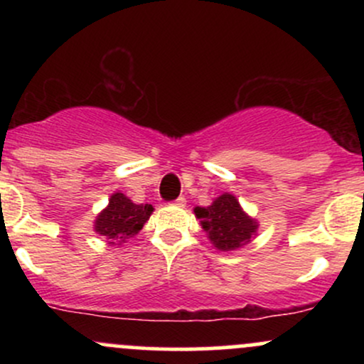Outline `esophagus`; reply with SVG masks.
Returning a JSON list of instances; mask_svg holds the SVG:
<instances>
[{
  "label": "esophagus",
  "instance_id": "1",
  "mask_svg": "<svg viewBox=\"0 0 364 364\" xmlns=\"http://www.w3.org/2000/svg\"><path fill=\"white\" fill-rule=\"evenodd\" d=\"M173 205H176V207H185V205H186V198H185V196H179V198L174 200Z\"/></svg>",
  "mask_w": 364,
  "mask_h": 364
}]
</instances>
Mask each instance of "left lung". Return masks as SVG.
Masks as SVG:
<instances>
[{"mask_svg":"<svg viewBox=\"0 0 364 364\" xmlns=\"http://www.w3.org/2000/svg\"><path fill=\"white\" fill-rule=\"evenodd\" d=\"M193 212L208 241L219 252H235L257 236L258 220L246 214L232 193H223L208 207H195Z\"/></svg>","mask_w":364,"mask_h":364,"instance_id":"left-lung-1","label":"left lung"}]
</instances>
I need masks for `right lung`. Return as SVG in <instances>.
<instances>
[{
    "mask_svg": "<svg viewBox=\"0 0 364 364\" xmlns=\"http://www.w3.org/2000/svg\"><path fill=\"white\" fill-rule=\"evenodd\" d=\"M152 212L154 207L149 203L136 205L124 193L114 191L106 208L95 217L94 231L106 237L109 246H121L129 237L139 235Z\"/></svg>",
    "mask_w": 364,
    "mask_h": 364,
    "instance_id": "obj_1",
    "label": "right lung"
}]
</instances>
